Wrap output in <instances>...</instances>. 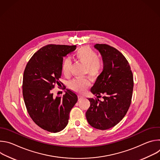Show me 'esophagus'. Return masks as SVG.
<instances>
[{
  "instance_id": "1",
  "label": "esophagus",
  "mask_w": 160,
  "mask_h": 160,
  "mask_svg": "<svg viewBox=\"0 0 160 160\" xmlns=\"http://www.w3.org/2000/svg\"><path fill=\"white\" fill-rule=\"evenodd\" d=\"M83 98V96H78V100H82Z\"/></svg>"
}]
</instances>
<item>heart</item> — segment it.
<instances>
[{"label":"heart","mask_w":160,"mask_h":160,"mask_svg":"<svg viewBox=\"0 0 160 160\" xmlns=\"http://www.w3.org/2000/svg\"><path fill=\"white\" fill-rule=\"evenodd\" d=\"M74 57L78 62L85 65V73L92 79H97L101 74L103 70V62L98 58V54L88 47H82L77 50ZM72 61L70 58L64 59L61 65V70L64 75L70 74ZM90 80L85 77L76 78L68 83L69 88L78 93H83L90 86Z\"/></svg>","instance_id":"heart-1"}]
</instances>
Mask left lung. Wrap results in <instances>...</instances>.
I'll use <instances>...</instances> for the list:
<instances>
[{"instance_id":"1","label":"left lung","mask_w":160,"mask_h":160,"mask_svg":"<svg viewBox=\"0 0 160 160\" xmlns=\"http://www.w3.org/2000/svg\"><path fill=\"white\" fill-rule=\"evenodd\" d=\"M101 53L104 69L90 91L98 98H89L86 112L88 123L99 130L117 125L125 116L132 101L133 78L130 64L117 49L108 44L94 45ZM101 95L103 101L98 98Z\"/></svg>"}]
</instances>
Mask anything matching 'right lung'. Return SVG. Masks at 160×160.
<instances>
[{
    "label": "right lung",
    "instance_id": "1",
    "mask_svg": "<svg viewBox=\"0 0 160 160\" xmlns=\"http://www.w3.org/2000/svg\"><path fill=\"white\" fill-rule=\"evenodd\" d=\"M76 45L48 44L37 51L28 62L22 79V96L32 120L50 132L63 130L70 112L78 101L77 95L67 89L63 96L54 97L52 89L60 85L63 57Z\"/></svg>",
    "mask_w": 160,
    "mask_h": 160
}]
</instances>
